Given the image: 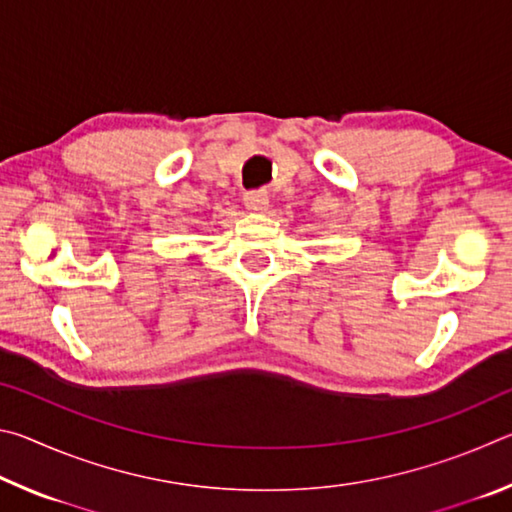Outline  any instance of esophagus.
<instances>
[{"mask_svg":"<svg viewBox=\"0 0 512 512\" xmlns=\"http://www.w3.org/2000/svg\"><path fill=\"white\" fill-rule=\"evenodd\" d=\"M244 205L250 212H264L268 207V194L264 192V189H257V192H246Z\"/></svg>","mask_w":512,"mask_h":512,"instance_id":"34e87169","label":"esophagus"}]
</instances>
